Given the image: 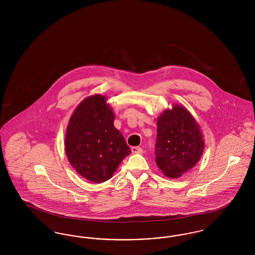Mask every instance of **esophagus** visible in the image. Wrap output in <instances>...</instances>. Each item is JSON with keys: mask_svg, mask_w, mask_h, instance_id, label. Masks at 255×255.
Segmentation results:
<instances>
[{"mask_svg": "<svg viewBox=\"0 0 255 255\" xmlns=\"http://www.w3.org/2000/svg\"><path fill=\"white\" fill-rule=\"evenodd\" d=\"M131 150H132V152L134 153V154H140V153H142V149L140 148V147H137V146H133L131 148Z\"/></svg>", "mask_w": 255, "mask_h": 255, "instance_id": "obj_1", "label": "esophagus"}]
</instances>
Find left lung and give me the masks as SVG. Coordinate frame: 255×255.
I'll list each match as a JSON object with an SVG mask.
<instances>
[{
    "label": "left lung",
    "mask_w": 255,
    "mask_h": 255,
    "mask_svg": "<svg viewBox=\"0 0 255 255\" xmlns=\"http://www.w3.org/2000/svg\"><path fill=\"white\" fill-rule=\"evenodd\" d=\"M156 163L169 178H179L200 160L205 142L199 125L182 106L175 105L158 119Z\"/></svg>",
    "instance_id": "8db88e82"
}]
</instances>
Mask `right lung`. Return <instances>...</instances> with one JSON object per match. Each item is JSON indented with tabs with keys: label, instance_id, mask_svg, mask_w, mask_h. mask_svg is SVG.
<instances>
[{
	"label": "right lung",
	"instance_id": "1",
	"mask_svg": "<svg viewBox=\"0 0 255 255\" xmlns=\"http://www.w3.org/2000/svg\"><path fill=\"white\" fill-rule=\"evenodd\" d=\"M115 116L106 97L86 98L69 122L65 150L74 169L91 182H105L131 153L122 133L114 126Z\"/></svg>",
	"mask_w": 255,
	"mask_h": 255
}]
</instances>
